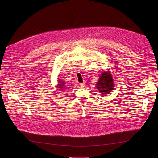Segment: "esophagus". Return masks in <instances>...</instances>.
Returning a JSON list of instances; mask_svg holds the SVG:
<instances>
[{"label": "esophagus", "instance_id": "34e87169", "mask_svg": "<svg viewBox=\"0 0 158 158\" xmlns=\"http://www.w3.org/2000/svg\"><path fill=\"white\" fill-rule=\"evenodd\" d=\"M85 85H85V82H83V83H81V86L82 87H84Z\"/></svg>", "mask_w": 158, "mask_h": 158}]
</instances>
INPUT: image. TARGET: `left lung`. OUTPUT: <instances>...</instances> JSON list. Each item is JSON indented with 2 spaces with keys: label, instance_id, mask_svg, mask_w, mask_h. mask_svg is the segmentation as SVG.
I'll return each instance as SVG.
<instances>
[{
  "label": "left lung",
  "instance_id": "8db88e82",
  "mask_svg": "<svg viewBox=\"0 0 158 158\" xmlns=\"http://www.w3.org/2000/svg\"><path fill=\"white\" fill-rule=\"evenodd\" d=\"M114 82L110 73L102 72L97 82V88L102 94H108L113 89Z\"/></svg>",
  "mask_w": 158,
  "mask_h": 158
}]
</instances>
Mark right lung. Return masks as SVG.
<instances>
[{"label": "right lung", "mask_w": 158, "mask_h": 158, "mask_svg": "<svg viewBox=\"0 0 158 158\" xmlns=\"http://www.w3.org/2000/svg\"><path fill=\"white\" fill-rule=\"evenodd\" d=\"M59 83L60 84H58V86H57V88H60V89H59V90H63V87L64 86V82H61V81H59Z\"/></svg>", "instance_id": "add662e5"}]
</instances>
